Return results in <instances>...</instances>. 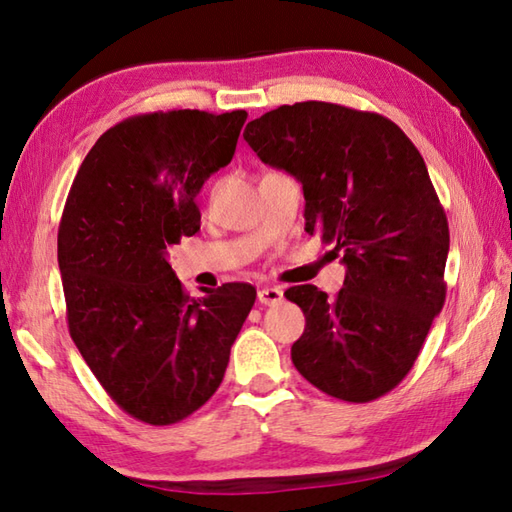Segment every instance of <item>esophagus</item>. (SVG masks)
Wrapping results in <instances>:
<instances>
[{
  "label": "esophagus",
  "instance_id": "obj_1",
  "mask_svg": "<svg viewBox=\"0 0 512 512\" xmlns=\"http://www.w3.org/2000/svg\"><path fill=\"white\" fill-rule=\"evenodd\" d=\"M257 300L266 306H275L284 300V291L277 286H264V288H259Z\"/></svg>",
  "mask_w": 512,
  "mask_h": 512
}]
</instances>
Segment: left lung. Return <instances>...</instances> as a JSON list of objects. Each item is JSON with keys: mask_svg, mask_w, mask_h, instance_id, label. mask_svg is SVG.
I'll return each mask as SVG.
<instances>
[{"mask_svg": "<svg viewBox=\"0 0 512 512\" xmlns=\"http://www.w3.org/2000/svg\"><path fill=\"white\" fill-rule=\"evenodd\" d=\"M266 165L302 183L304 230L336 244L345 284L284 293L304 311L295 369L320 392L369 403L401 383L445 302L448 219L423 156L392 120L306 100L244 129Z\"/></svg>", "mask_w": 512, "mask_h": 512, "instance_id": "obj_1", "label": "left lung"}]
</instances>
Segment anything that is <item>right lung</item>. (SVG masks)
Wrapping results in <instances>:
<instances>
[{
	"instance_id": "obj_1",
	"label": "right lung",
	"mask_w": 512,
	"mask_h": 512,
	"mask_svg": "<svg viewBox=\"0 0 512 512\" xmlns=\"http://www.w3.org/2000/svg\"><path fill=\"white\" fill-rule=\"evenodd\" d=\"M248 114L154 111L102 134L64 203L58 264L69 333L120 410L150 425L197 412L224 380L250 284L194 300L170 248L201 226L197 194L232 161Z\"/></svg>"
}]
</instances>
